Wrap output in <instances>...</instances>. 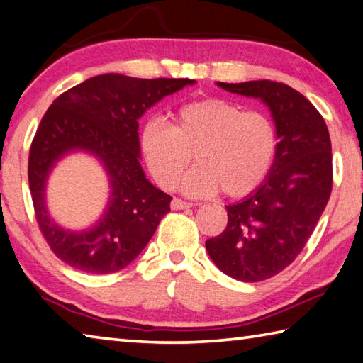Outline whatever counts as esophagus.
I'll use <instances>...</instances> for the list:
<instances>
[{
	"instance_id": "esophagus-1",
	"label": "esophagus",
	"mask_w": 363,
	"mask_h": 363,
	"mask_svg": "<svg viewBox=\"0 0 363 363\" xmlns=\"http://www.w3.org/2000/svg\"><path fill=\"white\" fill-rule=\"evenodd\" d=\"M170 207L174 208V211H183V208H189V207H193V204H191V202H186V201H183V199L174 198V199H172V204H170Z\"/></svg>"
}]
</instances>
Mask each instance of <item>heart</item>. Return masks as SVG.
Masks as SVG:
<instances>
[{
	"instance_id": "heart-1",
	"label": "heart",
	"mask_w": 363,
	"mask_h": 363,
	"mask_svg": "<svg viewBox=\"0 0 363 363\" xmlns=\"http://www.w3.org/2000/svg\"><path fill=\"white\" fill-rule=\"evenodd\" d=\"M140 150L150 174L162 188L182 182L189 196H208L218 189L230 198H242L262 185L274 165L279 133L269 114L223 99H202L182 105L174 124L146 123Z\"/></svg>"
}]
</instances>
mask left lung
<instances>
[{
	"label": "left lung",
	"instance_id": "obj_1",
	"mask_svg": "<svg viewBox=\"0 0 363 363\" xmlns=\"http://www.w3.org/2000/svg\"><path fill=\"white\" fill-rule=\"evenodd\" d=\"M217 84L262 100L279 133L269 175L245 199L226 206L225 231L206 240L212 262L226 276L259 282L294 263L313 234L332 193V143L322 114L284 82Z\"/></svg>",
	"mask_w": 363,
	"mask_h": 363
}]
</instances>
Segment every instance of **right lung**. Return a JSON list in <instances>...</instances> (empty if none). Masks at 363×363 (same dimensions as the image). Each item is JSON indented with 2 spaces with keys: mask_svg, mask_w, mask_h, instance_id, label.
<instances>
[{
  "mask_svg": "<svg viewBox=\"0 0 363 363\" xmlns=\"http://www.w3.org/2000/svg\"><path fill=\"white\" fill-rule=\"evenodd\" d=\"M194 82L106 73L52 101L30 146L28 183L38 226L63 263L89 274H111L130 264L150 242L159 221L170 212L172 198L151 185L140 165L138 119L165 95ZM74 150L99 159L112 189L106 213L84 232L57 225L43 198L50 170Z\"/></svg>",
  "mask_w": 363,
  "mask_h": 363,
  "instance_id": "obj_1",
  "label": "right lung"
}]
</instances>
